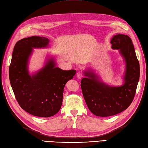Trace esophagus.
Masks as SVG:
<instances>
[{"mask_svg": "<svg viewBox=\"0 0 148 148\" xmlns=\"http://www.w3.org/2000/svg\"><path fill=\"white\" fill-rule=\"evenodd\" d=\"M83 77V75L82 73H81V72H78V73H77V78L78 79H79V80H80V79Z\"/></svg>", "mask_w": 148, "mask_h": 148, "instance_id": "obj_1", "label": "esophagus"}]
</instances>
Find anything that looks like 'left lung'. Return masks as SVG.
<instances>
[{
  "instance_id": "obj_1",
  "label": "left lung",
  "mask_w": 148,
  "mask_h": 148,
  "mask_svg": "<svg viewBox=\"0 0 148 148\" xmlns=\"http://www.w3.org/2000/svg\"><path fill=\"white\" fill-rule=\"evenodd\" d=\"M112 48L119 49L125 62L124 84L111 86L99 80L91 71H85L81 88L89 110L97 116H114L127 109L134 98L140 67L134 45L128 36L117 34L111 39Z\"/></svg>"
}]
</instances>
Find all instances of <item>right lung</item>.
Masks as SVG:
<instances>
[{"mask_svg": "<svg viewBox=\"0 0 148 148\" xmlns=\"http://www.w3.org/2000/svg\"><path fill=\"white\" fill-rule=\"evenodd\" d=\"M49 39L31 36L18 41L14 46L9 66V80L17 102L34 116L49 117L58 112L63 102L64 88L73 78L75 70H63L49 59L36 73L30 75L28 59L32 48H46Z\"/></svg>", "mask_w": 148, "mask_h": 148, "instance_id": "obj_1", "label": "right lung"}]
</instances>
